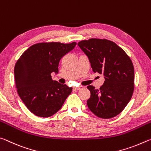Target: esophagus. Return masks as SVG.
<instances>
[{
  "label": "esophagus",
  "instance_id": "esophagus-1",
  "mask_svg": "<svg viewBox=\"0 0 151 151\" xmlns=\"http://www.w3.org/2000/svg\"><path fill=\"white\" fill-rule=\"evenodd\" d=\"M83 88V86H78V87H74L73 89L74 90H81V89Z\"/></svg>",
  "mask_w": 151,
  "mask_h": 151
}]
</instances>
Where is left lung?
Listing matches in <instances>:
<instances>
[{
    "mask_svg": "<svg viewBox=\"0 0 151 151\" xmlns=\"http://www.w3.org/2000/svg\"><path fill=\"white\" fill-rule=\"evenodd\" d=\"M87 55L92 71L102 74L105 80L100 89L88 86L91 95L87 105L99 118H111L122 112L134 91V70L124 50L107 39H90L78 43Z\"/></svg>",
    "mask_w": 151,
    "mask_h": 151,
    "instance_id": "1",
    "label": "left lung"
}]
</instances>
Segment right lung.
I'll list each match as a JSON object with an SVG mask.
<instances>
[{
	"label": "right lung",
	"mask_w": 151,
	"mask_h": 151,
	"mask_svg": "<svg viewBox=\"0 0 151 151\" xmlns=\"http://www.w3.org/2000/svg\"><path fill=\"white\" fill-rule=\"evenodd\" d=\"M76 42L40 43L22 54L14 66V80L20 98L26 107L39 117H49L61 109L72 88L53 81L61 59L73 50Z\"/></svg>",
	"instance_id": "add662e5"
}]
</instances>
